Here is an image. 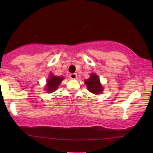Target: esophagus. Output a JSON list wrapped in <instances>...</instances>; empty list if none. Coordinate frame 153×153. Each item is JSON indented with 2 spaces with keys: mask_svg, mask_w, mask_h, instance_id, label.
I'll return each mask as SVG.
<instances>
[{
  "mask_svg": "<svg viewBox=\"0 0 153 153\" xmlns=\"http://www.w3.org/2000/svg\"><path fill=\"white\" fill-rule=\"evenodd\" d=\"M69 76H70V78L72 79H76L77 78V74L76 73H72V74H70Z\"/></svg>",
  "mask_w": 153,
  "mask_h": 153,
  "instance_id": "obj_1",
  "label": "esophagus"
}]
</instances>
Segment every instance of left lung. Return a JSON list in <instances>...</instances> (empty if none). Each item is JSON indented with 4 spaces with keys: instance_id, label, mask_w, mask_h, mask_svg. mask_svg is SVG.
I'll return each instance as SVG.
<instances>
[{
    "instance_id": "left-lung-1",
    "label": "left lung",
    "mask_w": 153,
    "mask_h": 153,
    "mask_svg": "<svg viewBox=\"0 0 153 153\" xmlns=\"http://www.w3.org/2000/svg\"><path fill=\"white\" fill-rule=\"evenodd\" d=\"M85 81L88 89L91 93L98 95L103 91V88L100 84L99 77L96 74H92L91 76Z\"/></svg>"
}]
</instances>
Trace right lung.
<instances>
[{
	"label": "right lung",
	"mask_w": 153,
	"mask_h": 153,
	"mask_svg": "<svg viewBox=\"0 0 153 153\" xmlns=\"http://www.w3.org/2000/svg\"><path fill=\"white\" fill-rule=\"evenodd\" d=\"M63 77H60L57 76H53V74H50V77L47 80V85L46 87V90L49 93H52L55 91L60 83H61Z\"/></svg>",
	"instance_id": "right-lung-1"
}]
</instances>
